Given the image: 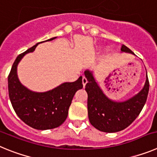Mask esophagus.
I'll use <instances>...</instances> for the list:
<instances>
[{"mask_svg": "<svg viewBox=\"0 0 157 157\" xmlns=\"http://www.w3.org/2000/svg\"><path fill=\"white\" fill-rule=\"evenodd\" d=\"M82 81L83 86H85L86 84V83L88 82V80H87V78L85 77V76H83V77H82Z\"/></svg>", "mask_w": 157, "mask_h": 157, "instance_id": "34e87169", "label": "esophagus"}]
</instances>
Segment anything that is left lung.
<instances>
[{"instance_id":"obj_1","label":"left lung","mask_w":157,"mask_h":157,"mask_svg":"<svg viewBox=\"0 0 157 157\" xmlns=\"http://www.w3.org/2000/svg\"><path fill=\"white\" fill-rule=\"evenodd\" d=\"M121 51L134 54L124 45H122ZM85 75L88 80L85 90L88 94V116L91 124L96 129L106 133L118 132L130 126L146 102L149 90L148 76L144 88L134 98L124 102H115L103 94L94 80L92 72L86 71Z\"/></svg>"}]
</instances>
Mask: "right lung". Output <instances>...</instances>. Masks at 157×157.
I'll list each match as a JSON object with an SVG mask.
<instances>
[{
  "instance_id": "obj_1",
  "label": "right lung",
  "mask_w": 157,
  "mask_h": 157,
  "mask_svg": "<svg viewBox=\"0 0 157 157\" xmlns=\"http://www.w3.org/2000/svg\"><path fill=\"white\" fill-rule=\"evenodd\" d=\"M50 38L47 41H52ZM38 44L19 54L8 75V94L17 116L26 124L37 130L59 127L66 120L68 109L76 91L83 87L82 76L75 82H65L52 90L35 93L27 90L18 79L16 69L25 54L33 52Z\"/></svg>"
}]
</instances>
